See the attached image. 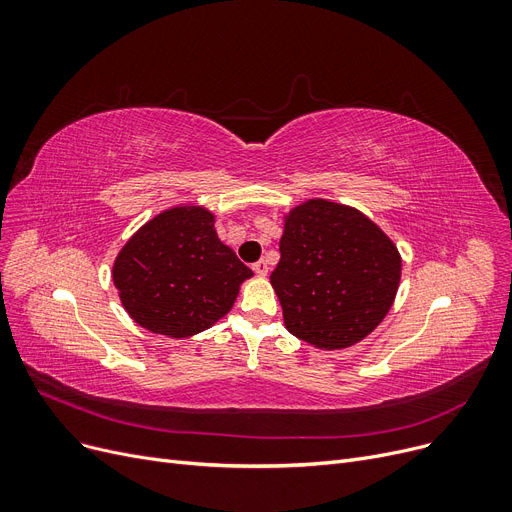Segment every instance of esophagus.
<instances>
[{
	"label": "esophagus",
	"mask_w": 512,
	"mask_h": 512,
	"mask_svg": "<svg viewBox=\"0 0 512 512\" xmlns=\"http://www.w3.org/2000/svg\"><path fill=\"white\" fill-rule=\"evenodd\" d=\"M253 272H255L257 276H261V278L268 276V272H270V268H268V261H265V259H259L257 263H253Z\"/></svg>",
	"instance_id": "1"
}]
</instances>
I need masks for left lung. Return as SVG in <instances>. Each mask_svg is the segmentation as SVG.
Listing matches in <instances>:
<instances>
[{"label": "left lung", "mask_w": 512, "mask_h": 512, "mask_svg": "<svg viewBox=\"0 0 512 512\" xmlns=\"http://www.w3.org/2000/svg\"><path fill=\"white\" fill-rule=\"evenodd\" d=\"M399 278L393 240L358 209L311 198L284 217L270 282L297 339L326 351L360 343L387 316Z\"/></svg>", "instance_id": "obj_1"}]
</instances>
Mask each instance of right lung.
<instances>
[{
	"label": "right lung",
	"mask_w": 512,
	"mask_h": 512,
	"mask_svg": "<svg viewBox=\"0 0 512 512\" xmlns=\"http://www.w3.org/2000/svg\"><path fill=\"white\" fill-rule=\"evenodd\" d=\"M205 207H173L133 234L113 265L127 314L142 328L186 339L232 309L253 272L217 238Z\"/></svg>",
	"instance_id": "add662e5"
}]
</instances>
